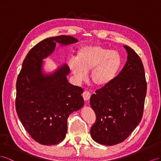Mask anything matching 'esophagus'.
Masks as SVG:
<instances>
[{
	"label": "esophagus",
	"mask_w": 161,
	"mask_h": 161,
	"mask_svg": "<svg viewBox=\"0 0 161 161\" xmlns=\"http://www.w3.org/2000/svg\"><path fill=\"white\" fill-rule=\"evenodd\" d=\"M82 96H83V98H84V101H88L90 99V96H91V94H90V92L86 91H86L84 92L83 94H82Z\"/></svg>",
	"instance_id": "esophagus-1"
}]
</instances>
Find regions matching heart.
Returning a JSON list of instances; mask_svg holds the SVG:
<instances>
[{"label":"heart","instance_id":"b5f03b06","mask_svg":"<svg viewBox=\"0 0 161 161\" xmlns=\"http://www.w3.org/2000/svg\"><path fill=\"white\" fill-rule=\"evenodd\" d=\"M122 64L120 55L116 51L98 45H84L77 50V58H70L68 64L75 79L81 81L91 71L94 84L103 86L116 76Z\"/></svg>","mask_w":161,"mask_h":161}]
</instances>
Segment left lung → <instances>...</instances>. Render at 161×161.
Instances as JSON below:
<instances>
[{"instance_id":"1","label":"left lung","mask_w":161,"mask_h":161,"mask_svg":"<svg viewBox=\"0 0 161 161\" xmlns=\"http://www.w3.org/2000/svg\"><path fill=\"white\" fill-rule=\"evenodd\" d=\"M128 53L122 71L109 83L90 97L96 122L90 135L106 146L120 143L141 122L147 92V82L141 58L133 49L124 45Z\"/></svg>"}]
</instances>
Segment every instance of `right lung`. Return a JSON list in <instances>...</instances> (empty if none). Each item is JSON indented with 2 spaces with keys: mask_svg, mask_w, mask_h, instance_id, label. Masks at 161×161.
<instances>
[{
  "mask_svg": "<svg viewBox=\"0 0 161 161\" xmlns=\"http://www.w3.org/2000/svg\"><path fill=\"white\" fill-rule=\"evenodd\" d=\"M77 41L66 35L41 41L28 53L18 75L16 112L28 134L42 145H56L63 141L69 116L84 105V90L68 82L67 64L50 75H44L43 59L53 52L56 43L67 45Z\"/></svg>",
  "mask_w": 161,
  "mask_h": 161,
  "instance_id": "obj_1",
  "label": "right lung"
}]
</instances>
